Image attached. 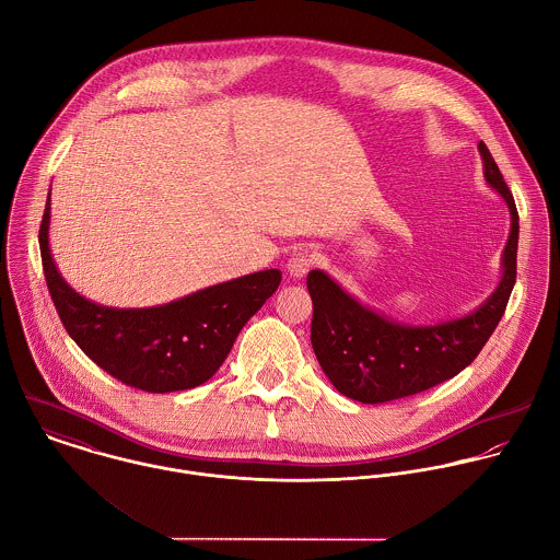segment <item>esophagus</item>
<instances>
[{"mask_svg":"<svg viewBox=\"0 0 560 560\" xmlns=\"http://www.w3.org/2000/svg\"><path fill=\"white\" fill-rule=\"evenodd\" d=\"M314 266V255L310 250H296L288 261V272L296 279L305 277L307 270Z\"/></svg>","mask_w":560,"mask_h":560,"instance_id":"esophagus-1","label":"esophagus"}]
</instances>
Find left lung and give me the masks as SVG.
<instances>
[{
	"label": "left lung",
	"mask_w": 560,
	"mask_h": 560,
	"mask_svg": "<svg viewBox=\"0 0 560 560\" xmlns=\"http://www.w3.org/2000/svg\"><path fill=\"white\" fill-rule=\"evenodd\" d=\"M487 183L511 209V235L502 255V281L471 314L417 327L390 320L358 303L329 275L312 270V347L320 369L349 399L386 404L439 386L467 369L502 320L517 279L520 213L485 141L478 145Z\"/></svg>",
	"instance_id": "1"
}]
</instances>
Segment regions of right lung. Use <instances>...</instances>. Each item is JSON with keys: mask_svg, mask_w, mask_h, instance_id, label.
Wrapping results in <instances>:
<instances>
[{"mask_svg": "<svg viewBox=\"0 0 560 560\" xmlns=\"http://www.w3.org/2000/svg\"><path fill=\"white\" fill-rule=\"evenodd\" d=\"M47 231L49 196L38 246L47 290L62 327L102 371L145 393L187 390L213 377L242 327L281 283V272L270 268L159 307H104L80 296L60 277Z\"/></svg>", "mask_w": 560, "mask_h": 560, "instance_id": "obj_1", "label": "right lung"}]
</instances>
